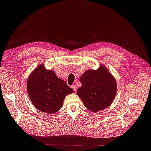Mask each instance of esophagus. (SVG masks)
Listing matches in <instances>:
<instances>
[{"label": "esophagus", "mask_w": 151, "mask_h": 151, "mask_svg": "<svg viewBox=\"0 0 151 151\" xmlns=\"http://www.w3.org/2000/svg\"><path fill=\"white\" fill-rule=\"evenodd\" d=\"M71 88L73 89V91H74L75 92L76 91V89H76V87L75 85H72V86H71Z\"/></svg>", "instance_id": "1"}]
</instances>
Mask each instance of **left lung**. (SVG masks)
Masks as SVG:
<instances>
[{
  "instance_id": "8db88e82",
  "label": "left lung",
  "mask_w": 151,
  "mask_h": 151,
  "mask_svg": "<svg viewBox=\"0 0 151 151\" xmlns=\"http://www.w3.org/2000/svg\"><path fill=\"white\" fill-rule=\"evenodd\" d=\"M80 81L82 86L77 89V94L88 110L97 112L112 103L116 94V83L104 65L97 70L85 71Z\"/></svg>"
}]
</instances>
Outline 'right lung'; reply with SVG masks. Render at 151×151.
<instances>
[{
  "mask_svg": "<svg viewBox=\"0 0 151 151\" xmlns=\"http://www.w3.org/2000/svg\"><path fill=\"white\" fill-rule=\"evenodd\" d=\"M27 91L33 106L39 111L52 114L63 106V100L73 93L63 80L58 78L55 71L39 65L29 75Z\"/></svg>",
  "mask_w": 151,
  "mask_h": 151,
  "instance_id": "1",
  "label": "right lung"
}]
</instances>
